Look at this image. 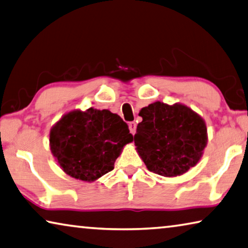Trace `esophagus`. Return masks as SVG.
I'll return each mask as SVG.
<instances>
[{"mask_svg":"<svg viewBox=\"0 0 248 248\" xmlns=\"http://www.w3.org/2000/svg\"><path fill=\"white\" fill-rule=\"evenodd\" d=\"M129 129H130V132L132 135H135L136 133V129H137V124L135 121H131V123H129Z\"/></svg>","mask_w":248,"mask_h":248,"instance_id":"34e87169","label":"esophagus"}]
</instances>
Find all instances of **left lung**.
<instances>
[{
  "label": "left lung",
  "mask_w": 248,
  "mask_h": 248,
  "mask_svg": "<svg viewBox=\"0 0 248 248\" xmlns=\"http://www.w3.org/2000/svg\"><path fill=\"white\" fill-rule=\"evenodd\" d=\"M136 150L148 170L162 176H178L195 167L207 143V129L201 116L182 104L161 101L140 110Z\"/></svg>",
  "instance_id": "1"
}]
</instances>
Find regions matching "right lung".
I'll return each mask as SVG.
<instances>
[{"mask_svg":"<svg viewBox=\"0 0 248 248\" xmlns=\"http://www.w3.org/2000/svg\"><path fill=\"white\" fill-rule=\"evenodd\" d=\"M133 137L117 113L89 108L65 113L49 132V145L62 170L72 178L93 182L113 169Z\"/></svg>","mask_w":248,"mask_h":248,"instance_id":"1","label":"right lung"}]
</instances>
